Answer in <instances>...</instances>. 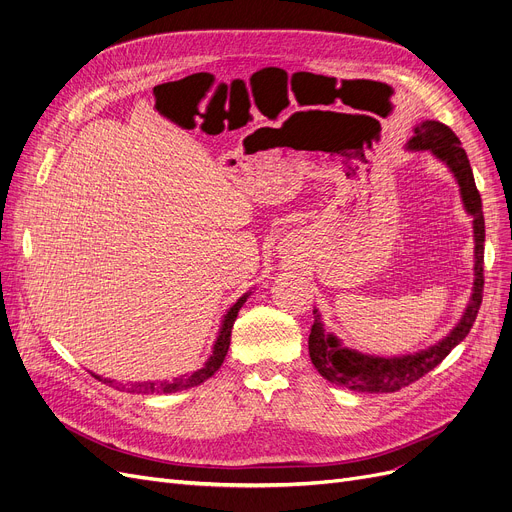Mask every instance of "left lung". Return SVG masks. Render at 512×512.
<instances>
[{
  "label": "left lung",
  "mask_w": 512,
  "mask_h": 512,
  "mask_svg": "<svg viewBox=\"0 0 512 512\" xmlns=\"http://www.w3.org/2000/svg\"><path fill=\"white\" fill-rule=\"evenodd\" d=\"M408 150H429L435 159L446 165L460 188L462 205L473 217V238H475V280L473 293L466 305L460 322L435 345L420 349L416 353L393 355H370L349 349L332 332H326L320 311L314 309V326L309 332V358L316 370L328 383H335L349 391L358 393H393L404 389L427 372L441 364V360L469 335L477 311L483 299V244H485V221L481 209V196L475 186L473 169L456 133L439 121H422L414 127V136L406 144Z\"/></svg>",
  "instance_id": "left-lung-1"
}]
</instances>
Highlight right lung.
I'll return each mask as SVG.
<instances>
[{"label":"right lung","mask_w":512,"mask_h":512,"mask_svg":"<svg viewBox=\"0 0 512 512\" xmlns=\"http://www.w3.org/2000/svg\"><path fill=\"white\" fill-rule=\"evenodd\" d=\"M251 293H244L228 311L224 320H221V326H219V332H217V339L213 343V349H211V355L209 360L203 364V368H198L196 372L192 374H184L180 376V379H173V381H144V383H127L123 385V389H127V393H175V391H184V389H190V387H196L205 383L207 379H211V376L219 370V366L224 364L226 355H228V349H230V337H232V326H234V320L238 316L240 307L247 303ZM96 376V374H94ZM98 381L106 383V385H115V381L110 379H102V376H96Z\"/></svg>","instance_id":"1"}]
</instances>
